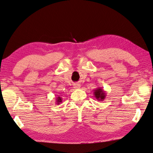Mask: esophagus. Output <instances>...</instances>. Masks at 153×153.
I'll return each mask as SVG.
<instances>
[{
    "label": "esophagus",
    "mask_w": 153,
    "mask_h": 153,
    "mask_svg": "<svg viewBox=\"0 0 153 153\" xmlns=\"http://www.w3.org/2000/svg\"><path fill=\"white\" fill-rule=\"evenodd\" d=\"M74 88H75V89H78V88H80V84H74Z\"/></svg>",
    "instance_id": "obj_1"
}]
</instances>
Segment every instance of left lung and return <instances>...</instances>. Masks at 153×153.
<instances>
[{
  "instance_id": "8db88e82",
  "label": "left lung",
  "mask_w": 153,
  "mask_h": 153,
  "mask_svg": "<svg viewBox=\"0 0 153 153\" xmlns=\"http://www.w3.org/2000/svg\"><path fill=\"white\" fill-rule=\"evenodd\" d=\"M94 97L96 98L97 101H103L105 98L106 97V93L103 90L102 88H97L96 89L94 90Z\"/></svg>"
}]
</instances>
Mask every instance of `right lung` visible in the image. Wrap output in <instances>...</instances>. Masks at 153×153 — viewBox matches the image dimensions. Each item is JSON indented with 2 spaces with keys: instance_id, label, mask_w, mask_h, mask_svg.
<instances>
[{
  "instance_id": "1",
  "label": "right lung",
  "mask_w": 153,
  "mask_h": 153,
  "mask_svg": "<svg viewBox=\"0 0 153 153\" xmlns=\"http://www.w3.org/2000/svg\"><path fill=\"white\" fill-rule=\"evenodd\" d=\"M56 104L57 105H59L60 103H62V97H61V96H57L56 98Z\"/></svg>"
}]
</instances>
